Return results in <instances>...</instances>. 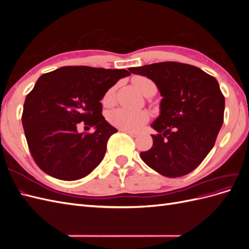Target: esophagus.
Wrapping results in <instances>:
<instances>
[{"instance_id": "34e87169", "label": "esophagus", "mask_w": 249, "mask_h": 249, "mask_svg": "<svg viewBox=\"0 0 249 249\" xmlns=\"http://www.w3.org/2000/svg\"><path fill=\"white\" fill-rule=\"evenodd\" d=\"M124 132H125L126 134H129L130 136H132V137H137V136H138V133H135V132H130V131H124Z\"/></svg>"}]
</instances>
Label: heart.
I'll return each mask as SVG.
<instances>
[{
    "label": "heart",
    "instance_id": "obj_1",
    "mask_svg": "<svg viewBox=\"0 0 249 249\" xmlns=\"http://www.w3.org/2000/svg\"><path fill=\"white\" fill-rule=\"evenodd\" d=\"M133 85L139 91L146 95L152 90H156L155 83L145 77L136 76L132 79ZM115 101V87L108 89L103 97L105 106H111ZM109 123L122 131L137 132L149 120V114L145 110H132L126 108H117L108 113Z\"/></svg>",
    "mask_w": 249,
    "mask_h": 249
}]
</instances>
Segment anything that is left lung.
<instances>
[{"instance_id": "1", "label": "left lung", "mask_w": 249, "mask_h": 249, "mask_svg": "<svg viewBox=\"0 0 249 249\" xmlns=\"http://www.w3.org/2000/svg\"><path fill=\"white\" fill-rule=\"evenodd\" d=\"M129 71L152 80L163 96L152 124L153 146L140 157L160 175L190 173L213 148L224 115V96L217 80L196 66L159 62Z\"/></svg>"}]
</instances>
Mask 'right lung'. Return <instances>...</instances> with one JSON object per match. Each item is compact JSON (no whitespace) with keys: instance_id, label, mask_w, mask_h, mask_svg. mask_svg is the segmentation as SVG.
I'll return each mask as SVG.
<instances>
[{"instance_id":"right-lung-1","label":"right lung","mask_w":249,"mask_h":249,"mask_svg":"<svg viewBox=\"0 0 249 249\" xmlns=\"http://www.w3.org/2000/svg\"><path fill=\"white\" fill-rule=\"evenodd\" d=\"M131 72L90 66H63L44 73L26 96L21 123L35 163L49 176L76 180L88 176L117 132L102 115V99ZM93 126L91 134L77 126Z\"/></svg>"}]
</instances>
